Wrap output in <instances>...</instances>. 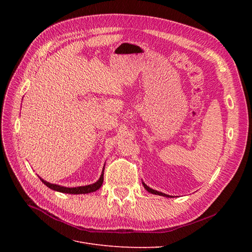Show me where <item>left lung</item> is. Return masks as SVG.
Returning a JSON list of instances; mask_svg holds the SVG:
<instances>
[{"label":"left lung","instance_id":"obj_1","mask_svg":"<svg viewBox=\"0 0 252 252\" xmlns=\"http://www.w3.org/2000/svg\"><path fill=\"white\" fill-rule=\"evenodd\" d=\"M143 186H144V188L147 190L148 192H150V193H154V194H158V195H163V196H170V195H168V194H165V193H163V192H159V191H157V190H154V189H151L150 187H148L146 184H145V183L143 182Z\"/></svg>","mask_w":252,"mask_h":252}]
</instances>
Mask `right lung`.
Instances as JSON below:
<instances>
[{
	"instance_id": "add662e5",
	"label": "right lung",
	"mask_w": 252,
	"mask_h": 252,
	"mask_svg": "<svg viewBox=\"0 0 252 252\" xmlns=\"http://www.w3.org/2000/svg\"><path fill=\"white\" fill-rule=\"evenodd\" d=\"M40 180L44 183L45 185L47 187H49L50 189L56 190V191H60V192H64V193H72V194H82V193H89V192H94L95 190H97L100 188L103 184L104 181V169L103 172L101 174L100 179H98L97 182H95L94 184L91 185H87V186H81V187H73V188H69V187H63L60 185H56V184H50V183L44 181L43 179L40 178Z\"/></svg>"
}]
</instances>
